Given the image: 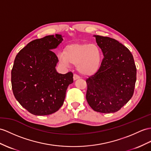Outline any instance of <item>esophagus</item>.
<instances>
[{
  "mask_svg": "<svg viewBox=\"0 0 151 151\" xmlns=\"http://www.w3.org/2000/svg\"><path fill=\"white\" fill-rule=\"evenodd\" d=\"M79 78H80L79 76H78V75H76V74H74V75H73V81H76V80H77V79H79Z\"/></svg>",
  "mask_w": 151,
  "mask_h": 151,
  "instance_id": "34e87169",
  "label": "esophagus"
}]
</instances>
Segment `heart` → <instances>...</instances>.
<instances>
[{"instance_id": "b5f03b06", "label": "heart", "mask_w": 151, "mask_h": 151, "mask_svg": "<svg viewBox=\"0 0 151 151\" xmlns=\"http://www.w3.org/2000/svg\"><path fill=\"white\" fill-rule=\"evenodd\" d=\"M101 50L96 44L73 43L65 47L64 54L59 56L60 62L65 66L77 65L78 72L84 76L96 73L101 64Z\"/></svg>"}]
</instances>
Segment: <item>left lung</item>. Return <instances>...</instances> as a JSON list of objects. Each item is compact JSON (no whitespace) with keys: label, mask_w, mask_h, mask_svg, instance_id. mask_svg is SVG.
<instances>
[{"label":"left lung","mask_w":151,"mask_h":151,"mask_svg":"<svg viewBox=\"0 0 151 151\" xmlns=\"http://www.w3.org/2000/svg\"><path fill=\"white\" fill-rule=\"evenodd\" d=\"M104 55L100 68L86 81V98L94 111H118L130 100L137 81V68L133 55L117 40L93 35Z\"/></svg>","instance_id":"left-lung-1"}]
</instances>
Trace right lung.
<instances>
[{
	"label": "right lung",
	"mask_w": 151,
	"mask_h": 151,
	"mask_svg": "<svg viewBox=\"0 0 151 151\" xmlns=\"http://www.w3.org/2000/svg\"><path fill=\"white\" fill-rule=\"evenodd\" d=\"M61 35H49L29 42L16 56L12 70L14 97L35 115H48L63 105L73 73H59L58 59L52 50L63 40Z\"/></svg>",
	"instance_id": "1"
}]
</instances>
